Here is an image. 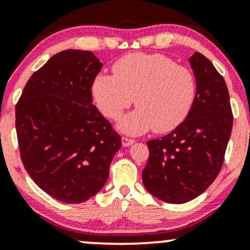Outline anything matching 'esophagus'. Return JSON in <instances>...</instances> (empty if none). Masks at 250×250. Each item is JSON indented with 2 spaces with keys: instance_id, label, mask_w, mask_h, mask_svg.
Returning <instances> with one entry per match:
<instances>
[{
  "instance_id": "1",
  "label": "esophagus",
  "mask_w": 250,
  "mask_h": 250,
  "mask_svg": "<svg viewBox=\"0 0 250 250\" xmlns=\"http://www.w3.org/2000/svg\"><path fill=\"white\" fill-rule=\"evenodd\" d=\"M122 143H123V146H132L133 143H135V139L127 138V137H123Z\"/></svg>"
}]
</instances>
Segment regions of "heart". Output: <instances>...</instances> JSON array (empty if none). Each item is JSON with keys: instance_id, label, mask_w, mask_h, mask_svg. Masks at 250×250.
I'll return each instance as SVG.
<instances>
[{"instance_id": "obj_1", "label": "heart", "mask_w": 250, "mask_h": 250, "mask_svg": "<svg viewBox=\"0 0 250 250\" xmlns=\"http://www.w3.org/2000/svg\"><path fill=\"white\" fill-rule=\"evenodd\" d=\"M114 76L99 74L92 83V96L99 111L118 119L135 101V111L120 119L118 128L141 135L174 130L190 111L197 85L189 69L176 65L160 53H132L118 60Z\"/></svg>"}]
</instances>
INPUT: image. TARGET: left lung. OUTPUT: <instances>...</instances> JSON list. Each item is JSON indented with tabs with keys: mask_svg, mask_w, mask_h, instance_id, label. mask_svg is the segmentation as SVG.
<instances>
[{
	"mask_svg": "<svg viewBox=\"0 0 250 250\" xmlns=\"http://www.w3.org/2000/svg\"><path fill=\"white\" fill-rule=\"evenodd\" d=\"M197 92L186 119L167 136L147 142L143 169L147 192L169 204H184L205 192L221 171L232 128L224 79L199 52L189 57Z\"/></svg>",
	"mask_w": 250,
	"mask_h": 250,
	"instance_id": "left-lung-1",
	"label": "left lung"
}]
</instances>
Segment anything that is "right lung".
I'll use <instances>...</instances> for the list:
<instances>
[{
  "instance_id": "right-lung-1",
  "label": "right lung",
  "mask_w": 250,
  "mask_h": 250,
  "mask_svg": "<svg viewBox=\"0 0 250 250\" xmlns=\"http://www.w3.org/2000/svg\"><path fill=\"white\" fill-rule=\"evenodd\" d=\"M101 68L90 51H62L32 75L15 108L26 170L44 192L66 204L100 192L122 146L92 104V83Z\"/></svg>"
}]
</instances>
